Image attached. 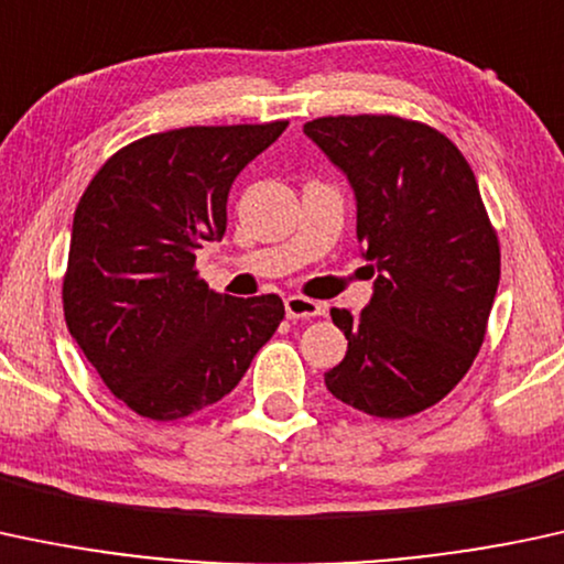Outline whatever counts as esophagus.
<instances>
[{
    "mask_svg": "<svg viewBox=\"0 0 564 564\" xmlns=\"http://www.w3.org/2000/svg\"><path fill=\"white\" fill-rule=\"evenodd\" d=\"M284 312H288L290 319H308V316L325 314V306L319 301L303 299V295H288L284 299Z\"/></svg>",
    "mask_w": 564,
    "mask_h": 564,
    "instance_id": "obj_1",
    "label": "esophagus"
}]
</instances>
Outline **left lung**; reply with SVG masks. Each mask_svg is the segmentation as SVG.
<instances>
[{
    "instance_id": "obj_1",
    "label": "left lung",
    "mask_w": 564,
    "mask_h": 564,
    "mask_svg": "<svg viewBox=\"0 0 564 564\" xmlns=\"http://www.w3.org/2000/svg\"><path fill=\"white\" fill-rule=\"evenodd\" d=\"M346 175L372 282L359 314L330 308L349 340L327 391L376 419L432 408L485 340L501 250L477 178L451 138L402 117H322L303 124Z\"/></svg>"
}]
</instances>
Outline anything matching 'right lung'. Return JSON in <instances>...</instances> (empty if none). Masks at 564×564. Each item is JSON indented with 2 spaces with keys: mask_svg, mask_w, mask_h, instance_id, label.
<instances>
[{
  "mask_svg": "<svg viewBox=\"0 0 564 564\" xmlns=\"http://www.w3.org/2000/svg\"><path fill=\"white\" fill-rule=\"evenodd\" d=\"M284 128L156 132L117 151L82 194L63 314L111 394L143 419H186L224 400L280 327V295L215 293L194 261L202 242L224 237L234 178Z\"/></svg>",
  "mask_w": 564,
  "mask_h": 564,
  "instance_id": "add662e5",
  "label": "right lung"
}]
</instances>
